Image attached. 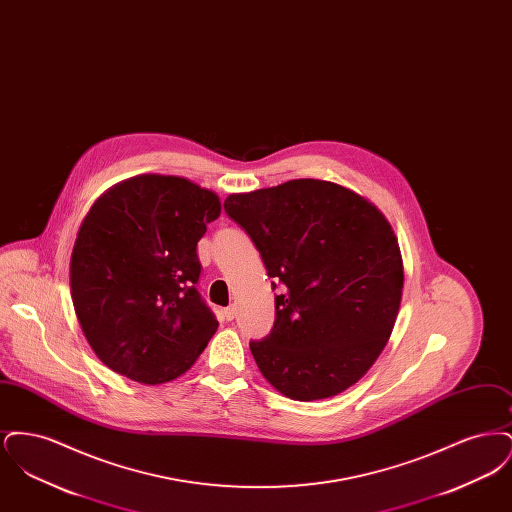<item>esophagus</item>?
<instances>
[{"instance_id": "34e87169", "label": "esophagus", "mask_w": 512, "mask_h": 512, "mask_svg": "<svg viewBox=\"0 0 512 512\" xmlns=\"http://www.w3.org/2000/svg\"><path fill=\"white\" fill-rule=\"evenodd\" d=\"M236 315H238V309H236V305H230L228 309H224V318H226V320H234Z\"/></svg>"}]
</instances>
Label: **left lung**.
Segmentation results:
<instances>
[{
  "label": "left lung",
  "mask_w": 512,
  "mask_h": 512,
  "mask_svg": "<svg viewBox=\"0 0 512 512\" xmlns=\"http://www.w3.org/2000/svg\"><path fill=\"white\" fill-rule=\"evenodd\" d=\"M224 211L280 288L270 334L249 341L263 376L295 401L353 386L390 340L401 303L390 222L361 195L313 178L230 195Z\"/></svg>",
  "instance_id": "8db88e82"
}]
</instances>
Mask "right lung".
I'll use <instances>...</instances> for the list:
<instances>
[{
    "label": "right lung",
    "mask_w": 512,
    "mask_h": 512,
    "mask_svg": "<svg viewBox=\"0 0 512 512\" xmlns=\"http://www.w3.org/2000/svg\"><path fill=\"white\" fill-rule=\"evenodd\" d=\"M220 201L178 176L144 174L101 195L71 257V293L94 353L122 376L184 374L219 328L197 282V242Z\"/></svg>",
    "instance_id": "obj_1"
}]
</instances>
